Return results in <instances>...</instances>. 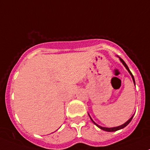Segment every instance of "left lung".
<instances>
[{
  "label": "left lung",
  "mask_w": 150,
  "mask_h": 150,
  "mask_svg": "<svg viewBox=\"0 0 150 150\" xmlns=\"http://www.w3.org/2000/svg\"><path fill=\"white\" fill-rule=\"evenodd\" d=\"M120 61L122 62V64H123V65L125 67V68H126L127 69V70L128 71V72H129L130 74H131V77H132V79H133V81H134V85H135V80H134V75H132V73H131V71H130V69H129V68L128 67V66H127V64H125V62L123 61V60L122 59H120ZM133 117H134V115L132 116V117H131V118L129 119V120H128V121H127L126 122H125V123L124 124H122V125H120V126H117V127H114V128H105V127H102V126H100V125H97V124L96 123V122H95L94 121H93V120H92L91 118V117H90V118H91V120H92V121H93V123L95 124V125H96V126L97 127H99V128H100V129H102V130H103V131H108V132H113V131H118V130H120V129H122V128H125V126H126V125H128V124H129V122L131 121V120H132V118H133Z\"/></svg>",
  "instance_id": "obj_1"
}]
</instances>
